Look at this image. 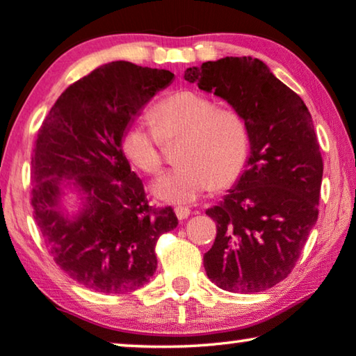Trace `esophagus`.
<instances>
[{
  "mask_svg": "<svg viewBox=\"0 0 356 356\" xmlns=\"http://www.w3.org/2000/svg\"><path fill=\"white\" fill-rule=\"evenodd\" d=\"M174 212H176V216L179 220H185L188 218L190 216V209L188 207H176L174 209Z\"/></svg>",
  "mask_w": 356,
  "mask_h": 356,
  "instance_id": "34e87169",
  "label": "esophagus"
}]
</instances>
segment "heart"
Masks as SVG:
<instances>
[{"label":"heart","mask_w":356,"mask_h":356,"mask_svg":"<svg viewBox=\"0 0 356 356\" xmlns=\"http://www.w3.org/2000/svg\"><path fill=\"white\" fill-rule=\"evenodd\" d=\"M154 127L129 122L122 150L145 174L163 168V140L180 138L177 161L182 163L154 184L156 198L191 202L213 187L233 184L245 165L249 134L242 118L218 109L212 99L191 90H179L158 101L150 111Z\"/></svg>","instance_id":"b5f03b06"}]
</instances>
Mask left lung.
<instances>
[{
	"label": "left lung",
	"instance_id": "obj_1",
	"mask_svg": "<svg viewBox=\"0 0 356 356\" xmlns=\"http://www.w3.org/2000/svg\"><path fill=\"white\" fill-rule=\"evenodd\" d=\"M185 81L233 107L247 128L245 171L218 206L204 253L207 277L231 293L273 289L291 273L318 218L323 160L304 101L261 60L225 56L188 67Z\"/></svg>",
	"mask_w": 356,
	"mask_h": 356
}]
</instances>
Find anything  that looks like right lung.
<instances>
[{"instance_id":"right-lung-1","label":"right lung","mask_w":356,"mask_h":356,"mask_svg":"<svg viewBox=\"0 0 356 356\" xmlns=\"http://www.w3.org/2000/svg\"><path fill=\"white\" fill-rule=\"evenodd\" d=\"M166 70L112 61L67 87L39 128L31 204L55 263L79 284L127 295L156 270L155 245L177 227L172 207L154 209L122 150L129 122L172 82ZM67 188L81 196L72 216Z\"/></svg>"}]
</instances>
